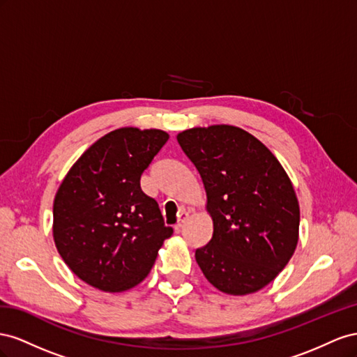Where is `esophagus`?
<instances>
[{
  "label": "esophagus",
  "instance_id": "34e87169",
  "mask_svg": "<svg viewBox=\"0 0 357 357\" xmlns=\"http://www.w3.org/2000/svg\"><path fill=\"white\" fill-rule=\"evenodd\" d=\"M187 218H188V212L184 209V211H181V213H179V218H178V222L175 224V230L176 231H179L181 229H182V226H184V222L187 221Z\"/></svg>",
  "mask_w": 357,
  "mask_h": 357
}]
</instances>
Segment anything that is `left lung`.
<instances>
[{
  "label": "left lung",
  "instance_id": "left-lung-1",
  "mask_svg": "<svg viewBox=\"0 0 357 357\" xmlns=\"http://www.w3.org/2000/svg\"><path fill=\"white\" fill-rule=\"evenodd\" d=\"M176 139L205 185L213 221L212 239L196 250L203 275L229 294L268 286L298 243L299 203L287 173L238 127L191 128Z\"/></svg>",
  "mask_w": 357,
  "mask_h": 357
}]
</instances>
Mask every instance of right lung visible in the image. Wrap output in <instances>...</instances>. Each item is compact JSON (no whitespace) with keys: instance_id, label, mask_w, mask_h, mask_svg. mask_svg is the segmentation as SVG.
I'll return each instance as SVG.
<instances>
[{"instance_id":"add662e5","label":"right lung","mask_w":357,"mask_h":357,"mask_svg":"<svg viewBox=\"0 0 357 357\" xmlns=\"http://www.w3.org/2000/svg\"><path fill=\"white\" fill-rule=\"evenodd\" d=\"M169 140L161 130L110 131L89 146L54 202V239L77 277L105 291L144 280L173 229L155 199L140 188L142 173Z\"/></svg>"}]
</instances>
